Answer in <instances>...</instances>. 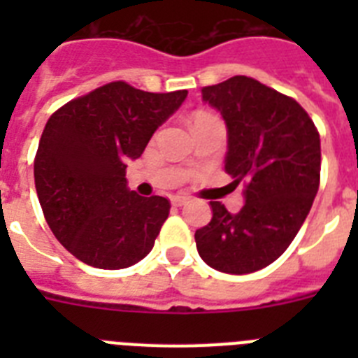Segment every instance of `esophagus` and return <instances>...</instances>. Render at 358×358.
<instances>
[{"instance_id": "1", "label": "esophagus", "mask_w": 358, "mask_h": 358, "mask_svg": "<svg viewBox=\"0 0 358 358\" xmlns=\"http://www.w3.org/2000/svg\"><path fill=\"white\" fill-rule=\"evenodd\" d=\"M170 201H172L173 206H185V204L189 202V197H186V195H173Z\"/></svg>"}]
</instances>
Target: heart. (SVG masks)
Instances as JSON below:
<instances>
[{
  "label": "heart",
  "instance_id": "obj_1",
  "mask_svg": "<svg viewBox=\"0 0 358 358\" xmlns=\"http://www.w3.org/2000/svg\"><path fill=\"white\" fill-rule=\"evenodd\" d=\"M210 118H215L213 115H210V113H206V110H199L197 115L194 116V120L192 122H202V120H210Z\"/></svg>",
  "mask_w": 358,
  "mask_h": 358
}]
</instances>
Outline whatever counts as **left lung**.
<instances>
[{
    "label": "left lung",
    "instance_id": "left-lung-1",
    "mask_svg": "<svg viewBox=\"0 0 358 358\" xmlns=\"http://www.w3.org/2000/svg\"><path fill=\"white\" fill-rule=\"evenodd\" d=\"M202 100L227 129L224 169L243 185L245 204L229 213L211 201L210 224L195 231L201 258L227 274H249L278 260L301 229L321 173V140L294 98L236 75L202 87Z\"/></svg>",
    "mask_w": 358,
    "mask_h": 358
}]
</instances>
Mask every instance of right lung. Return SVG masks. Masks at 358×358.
Masks as SVG:
<instances>
[{
    "instance_id": "1",
    "label": "right lung",
    "mask_w": 358,
    "mask_h": 358,
    "mask_svg": "<svg viewBox=\"0 0 358 358\" xmlns=\"http://www.w3.org/2000/svg\"><path fill=\"white\" fill-rule=\"evenodd\" d=\"M186 96L110 82L50 116L34 163L36 189L50 229L75 258L116 271L152 251L170 202L131 192L125 170Z\"/></svg>"
}]
</instances>
